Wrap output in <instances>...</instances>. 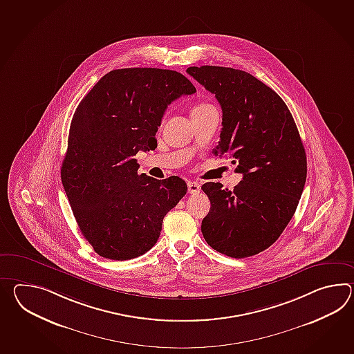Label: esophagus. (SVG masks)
Here are the masks:
<instances>
[{
    "label": "esophagus",
    "instance_id": "obj_1",
    "mask_svg": "<svg viewBox=\"0 0 354 354\" xmlns=\"http://www.w3.org/2000/svg\"><path fill=\"white\" fill-rule=\"evenodd\" d=\"M201 192V185L196 181H188L189 194H196Z\"/></svg>",
    "mask_w": 354,
    "mask_h": 354
}]
</instances>
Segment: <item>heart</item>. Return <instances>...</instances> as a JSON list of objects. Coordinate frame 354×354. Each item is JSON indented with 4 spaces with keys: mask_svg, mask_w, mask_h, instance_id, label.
I'll use <instances>...</instances> for the list:
<instances>
[{
    "mask_svg": "<svg viewBox=\"0 0 354 354\" xmlns=\"http://www.w3.org/2000/svg\"><path fill=\"white\" fill-rule=\"evenodd\" d=\"M205 106H208V104H198V105H196V106L193 108V110L202 109V108H205ZM193 110H192V111H193Z\"/></svg>",
    "mask_w": 354,
    "mask_h": 354,
    "instance_id": "b5f03b06",
    "label": "heart"
}]
</instances>
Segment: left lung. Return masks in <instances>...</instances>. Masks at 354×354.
Wrapping results in <instances>:
<instances>
[{"label":"left lung","mask_w":354,"mask_h":354,"mask_svg":"<svg viewBox=\"0 0 354 354\" xmlns=\"http://www.w3.org/2000/svg\"><path fill=\"white\" fill-rule=\"evenodd\" d=\"M190 76L222 108L221 141L243 180L234 190L205 183L211 209L202 221L207 244L241 259L266 250L287 227L305 187L306 152L281 96L248 72L218 66L189 67Z\"/></svg>","instance_id":"8db88e82"}]
</instances>
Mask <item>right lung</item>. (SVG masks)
<instances>
[{
	"instance_id": "right-lung-1",
	"label": "right lung",
	"mask_w": 354,
	"mask_h": 354,
	"mask_svg": "<svg viewBox=\"0 0 354 354\" xmlns=\"http://www.w3.org/2000/svg\"><path fill=\"white\" fill-rule=\"evenodd\" d=\"M184 75L122 68L102 76L73 114L61 179L82 235L102 258L128 260L156 244L166 213L187 194L179 176L138 175L166 108L196 93Z\"/></svg>"
}]
</instances>
